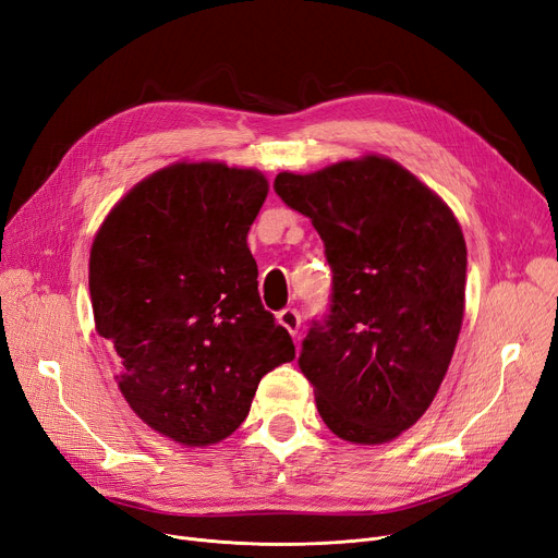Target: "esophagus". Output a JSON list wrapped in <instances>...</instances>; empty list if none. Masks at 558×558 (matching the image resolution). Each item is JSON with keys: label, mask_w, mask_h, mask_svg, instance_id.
I'll list each match as a JSON object with an SVG mask.
<instances>
[{"label": "esophagus", "mask_w": 558, "mask_h": 558, "mask_svg": "<svg viewBox=\"0 0 558 558\" xmlns=\"http://www.w3.org/2000/svg\"><path fill=\"white\" fill-rule=\"evenodd\" d=\"M278 322H280V326H284L289 330V335L296 337L299 328H301V312L296 307H284L278 314Z\"/></svg>", "instance_id": "1"}]
</instances>
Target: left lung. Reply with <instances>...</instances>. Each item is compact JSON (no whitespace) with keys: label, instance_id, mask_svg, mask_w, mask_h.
Returning a JSON list of instances; mask_svg holds the SVG:
<instances>
[{"label":"left lung","instance_id":"obj_1","mask_svg":"<svg viewBox=\"0 0 558 558\" xmlns=\"http://www.w3.org/2000/svg\"><path fill=\"white\" fill-rule=\"evenodd\" d=\"M274 189L319 232L330 310L312 322L299 367L326 426L380 445L440 390L465 310L468 248L451 209L397 161L367 155Z\"/></svg>","mask_w":558,"mask_h":558}]
</instances>
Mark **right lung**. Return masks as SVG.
<instances>
[{
  "label": "right lung",
  "instance_id": "add662e5",
  "mask_svg": "<svg viewBox=\"0 0 558 558\" xmlns=\"http://www.w3.org/2000/svg\"><path fill=\"white\" fill-rule=\"evenodd\" d=\"M269 182L253 168L173 163L138 182L95 234V330L134 413L186 447L221 442L257 385L296 351L266 312L246 236Z\"/></svg>",
  "mask_w": 558,
  "mask_h": 558
}]
</instances>
